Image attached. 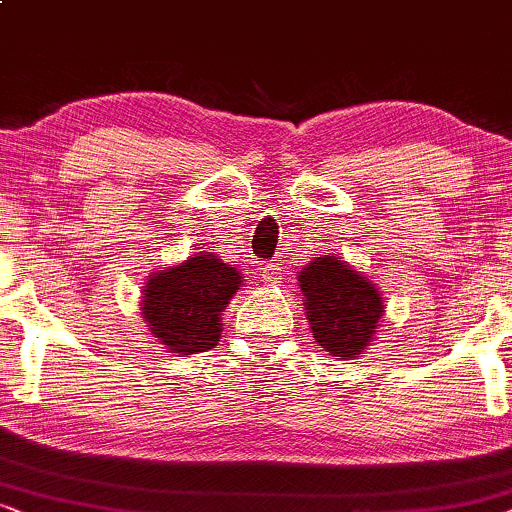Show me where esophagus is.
<instances>
[{
    "instance_id": "34e87169",
    "label": "esophagus",
    "mask_w": 512,
    "mask_h": 512,
    "mask_svg": "<svg viewBox=\"0 0 512 512\" xmlns=\"http://www.w3.org/2000/svg\"><path fill=\"white\" fill-rule=\"evenodd\" d=\"M259 276H262L264 283H269V285H278L280 280H283V273H280V266L276 262L264 264L262 269H259Z\"/></svg>"
}]
</instances>
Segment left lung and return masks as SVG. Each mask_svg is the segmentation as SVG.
Instances as JSON below:
<instances>
[{
  "label": "left lung",
  "mask_w": 512,
  "mask_h": 512,
  "mask_svg": "<svg viewBox=\"0 0 512 512\" xmlns=\"http://www.w3.org/2000/svg\"><path fill=\"white\" fill-rule=\"evenodd\" d=\"M297 280L315 343L336 359L364 355L385 315L376 283L329 253L308 262Z\"/></svg>",
  "instance_id": "left-lung-1"
}]
</instances>
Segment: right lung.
<instances>
[{
	"label": "right lung",
	"instance_id": "right-lung-1",
	"mask_svg": "<svg viewBox=\"0 0 512 512\" xmlns=\"http://www.w3.org/2000/svg\"><path fill=\"white\" fill-rule=\"evenodd\" d=\"M243 285V273L213 253L153 271L143 283L141 315L150 334L176 357L218 345L222 311Z\"/></svg>",
	"mask_w": 512,
	"mask_h": 512
}]
</instances>
